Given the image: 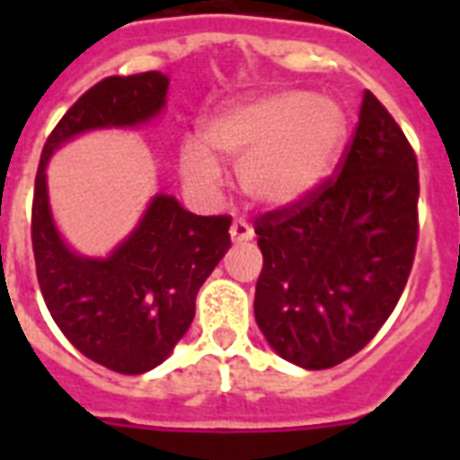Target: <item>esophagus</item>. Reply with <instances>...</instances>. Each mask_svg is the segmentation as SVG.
<instances>
[{
  "instance_id": "34e87169",
  "label": "esophagus",
  "mask_w": 460,
  "mask_h": 460,
  "mask_svg": "<svg viewBox=\"0 0 460 460\" xmlns=\"http://www.w3.org/2000/svg\"><path fill=\"white\" fill-rule=\"evenodd\" d=\"M231 241L234 243H248V241H252V226L248 222H243V219H234V224H231Z\"/></svg>"
}]
</instances>
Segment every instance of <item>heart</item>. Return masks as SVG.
<instances>
[{"label":"heart","instance_id":"b5f03b06","mask_svg":"<svg viewBox=\"0 0 460 460\" xmlns=\"http://www.w3.org/2000/svg\"><path fill=\"white\" fill-rule=\"evenodd\" d=\"M349 133L336 102L303 90L231 102L205 121L202 138L183 140L181 172L190 186L215 190L217 157L241 162L243 193L265 208H291L324 183Z\"/></svg>","mask_w":460,"mask_h":460}]
</instances>
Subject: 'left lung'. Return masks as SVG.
<instances>
[{"mask_svg":"<svg viewBox=\"0 0 460 460\" xmlns=\"http://www.w3.org/2000/svg\"><path fill=\"white\" fill-rule=\"evenodd\" d=\"M418 195L413 147L365 90L334 179L255 219V322L284 360L327 370L372 341L413 267Z\"/></svg>","mask_w":460,"mask_h":460,"instance_id":"1","label":"left lung"}]
</instances>
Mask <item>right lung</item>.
<instances>
[{"mask_svg": "<svg viewBox=\"0 0 460 460\" xmlns=\"http://www.w3.org/2000/svg\"><path fill=\"white\" fill-rule=\"evenodd\" d=\"M159 71L110 75L61 117L40 157L32 195V252L52 320L83 356L121 375L164 363L195 317V296L231 248V217H198L157 193L138 226L107 255L68 248L52 219L47 162L64 143L97 128H133L164 110Z\"/></svg>", "mask_w": 460, "mask_h": 460, "instance_id": "right-lung-1", "label": "right lung"}]
</instances>
